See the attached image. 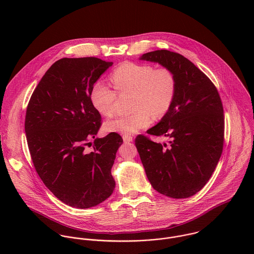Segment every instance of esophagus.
<instances>
[{
    "instance_id": "obj_1",
    "label": "esophagus",
    "mask_w": 254,
    "mask_h": 254,
    "mask_svg": "<svg viewBox=\"0 0 254 254\" xmlns=\"http://www.w3.org/2000/svg\"><path fill=\"white\" fill-rule=\"evenodd\" d=\"M122 138H123V141H124L125 143H130V142L133 141V137H132L131 135H126V134H124V135L122 136Z\"/></svg>"
}]
</instances>
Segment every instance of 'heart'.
<instances>
[{"label":"heart","instance_id":"obj_1","mask_svg":"<svg viewBox=\"0 0 254 254\" xmlns=\"http://www.w3.org/2000/svg\"><path fill=\"white\" fill-rule=\"evenodd\" d=\"M120 94L134 93L133 108L129 114H119L105 123L107 132L134 134L146 128L155 118L163 117L171 109L177 93V77L168 67L154 68L148 64L124 63L110 76ZM94 109L104 116L114 113L117 95L107 84L97 81L90 92Z\"/></svg>","mask_w":254,"mask_h":254}]
</instances>
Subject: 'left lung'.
Returning a JSON list of instances; mask_svg holds the SVG:
<instances>
[{
	"label": "left lung",
	"mask_w": 254,
	"mask_h": 254,
	"mask_svg": "<svg viewBox=\"0 0 254 254\" xmlns=\"http://www.w3.org/2000/svg\"><path fill=\"white\" fill-rule=\"evenodd\" d=\"M140 60L172 69L177 93L169 111L147 134L166 137L168 144L137 136V146L152 188L173 198L199 191L210 179L224 145V112L211 80L180 54L158 50Z\"/></svg>",
	"instance_id": "1"
}]
</instances>
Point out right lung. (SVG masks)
<instances>
[{
	"label": "right lung",
	"instance_id": "add662e5",
	"mask_svg": "<svg viewBox=\"0 0 254 254\" xmlns=\"http://www.w3.org/2000/svg\"><path fill=\"white\" fill-rule=\"evenodd\" d=\"M111 65L92 57L56 62L26 109L25 133L37 173L60 200L76 208L100 204L115 188L111 167L123 140L117 133L95 138L102 117L90 101L93 84Z\"/></svg>",
	"mask_w": 254,
	"mask_h": 254
}]
</instances>
